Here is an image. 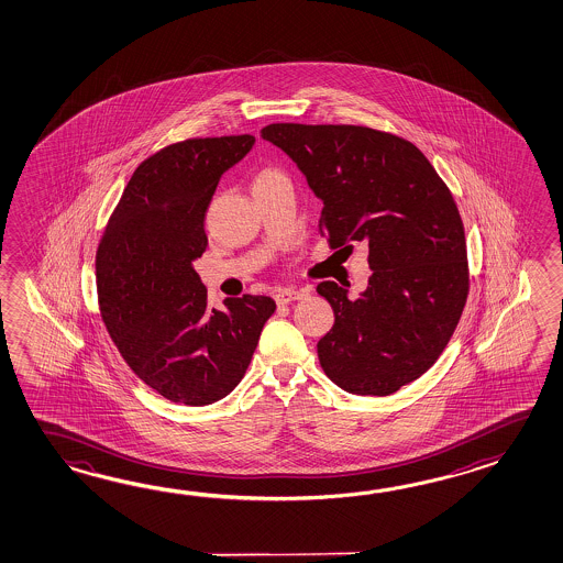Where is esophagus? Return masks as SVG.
Instances as JSON below:
<instances>
[{
    "label": "esophagus",
    "instance_id": "1",
    "mask_svg": "<svg viewBox=\"0 0 563 563\" xmlns=\"http://www.w3.org/2000/svg\"><path fill=\"white\" fill-rule=\"evenodd\" d=\"M309 292L305 288H278L275 292V300L278 305H288L292 300L305 299Z\"/></svg>",
    "mask_w": 563,
    "mask_h": 563
}]
</instances>
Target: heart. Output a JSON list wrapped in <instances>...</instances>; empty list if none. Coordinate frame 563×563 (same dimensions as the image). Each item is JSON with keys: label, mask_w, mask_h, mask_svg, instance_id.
Here are the masks:
<instances>
[{"label": "heart", "mask_w": 563, "mask_h": 563, "mask_svg": "<svg viewBox=\"0 0 563 563\" xmlns=\"http://www.w3.org/2000/svg\"><path fill=\"white\" fill-rule=\"evenodd\" d=\"M276 170H271V168H264L261 173L256 174V178H254V183H261L264 178H268V176H275Z\"/></svg>", "instance_id": "b5f03b06"}]
</instances>
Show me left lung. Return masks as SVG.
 Wrapping results in <instances>:
<instances>
[{"label": "left lung", "instance_id": "8db88e82", "mask_svg": "<svg viewBox=\"0 0 563 563\" xmlns=\"http://www.w3.org/2000/svg\"><path fill=\"white\" fill-rule=\"evenodd\" d=\"M322 200L331 249L368 246V287L351 300L324 280L333 329L317 351L346 393L385 397L419 379L448 346L470 292L460 210L431 162L409 140L367 126L268 124Z\"/></svg>", "mask_w": 563, "mask_h": 563}]
</instances>
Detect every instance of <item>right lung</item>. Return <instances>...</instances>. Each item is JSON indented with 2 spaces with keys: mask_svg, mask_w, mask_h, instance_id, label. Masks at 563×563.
<instances>
[{
  "mask_svg": "<svg viewBox=\"0 0 563 563\" xmlns=\"http://www.w3.org/2000/svg\"><path fill=\"white\" fill-rule=\"evenodd\" d=\"M254 136L176 142L142 162L126 184L96 253L106 329L140 379L168 401H220L251 365L271 297L244 295L208 309L195 271L207 251L205 217L220 176Z\"/></svg>",
  "mask_w": 563,
  "mask_h": 563,
  "instance_id": "obj_1",
  "label": "right lung"
}]
</instances>
